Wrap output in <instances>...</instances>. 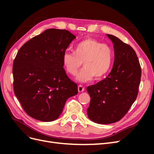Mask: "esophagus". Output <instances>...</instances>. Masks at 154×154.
Wrapping results in <instances>:
<instances>
[{
  "label": "esophagus",
  "mask_w": 154,
  "mask_h": 154,
  "mask_svg": "<svg viewBox=\"0 0 154 154\" xmlns=\"http://www.w3.org/2000/svg\"><path fill=\"white\" fill-rule=\"evenodd\" d=\"M78 90L79 92H83V91H84V90H85V87H83L81 85H78Z\"/></svg>",
  "instance_id": "1"
}]
</instances>
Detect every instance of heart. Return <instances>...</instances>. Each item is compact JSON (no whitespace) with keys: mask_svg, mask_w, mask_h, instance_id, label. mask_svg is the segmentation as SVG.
<instances>
[{"mask_svg":"<svg viewBox=\"0 0 154 154\" xmlns=\"http://www.w3.org/2000/svg\"><path fill=\"white\" fill-rule=\"evenodd\" d=\"M82 62L84 68L76 76L78 82H88L94 77L100 80L109 73L113 66V49L108 44L89 38L76 44L74 52L66 51L63 54V66L72 76L77 74Z\"/></svg>","mask_w":154,"mask_h":154,"instance_id":"b5f03b06","label":"heart"}]
</instances>
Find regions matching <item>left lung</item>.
Wrapping results in <instances>:
<instances>
[{
    "label": "left lung",
    "mask_w": 154,
    "mask_h": 154,
    "mask_svg": "<svg viewBox=\"0 0 154 154\" xmlns=\"http://www.w3.org/2000/svg\"><path fill=\"white\" fill-rule=\"evenodd\" d=\"M114 62L112 69L104 80L88 86L91 96L87 116L93 122L110 124L119 121L127 113L138 94L141 68L131 46L112 35Z\"/></svg>",
    "instance_id": "1"
}]
</instances>
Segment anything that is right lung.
<instances>
[{
  "label": "right lung",
  "mask_w": 154,
  "mask_h": 154,
  "mask_svg": "<svg viewBox=\"0 0 154 154\" xmlns=\"http://www.w3.org/2000/svg\"><path fill=\"white\" fill-rule=\"evenodd\" d=\"M76 36L66 29H48L18 50L13 65V89L23 109L44 122L57 119L78 85L67 76L62 57Z\"/></svg>",
  "instance_id": "right-lung-1"
}]
</instances>
